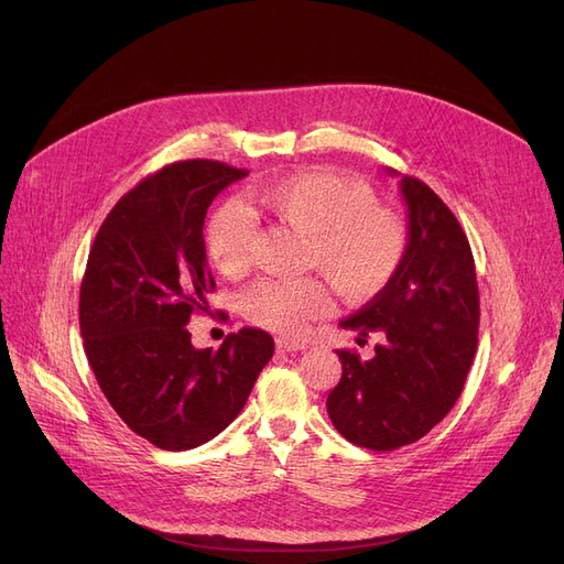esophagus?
I'll return each instance as SVG.
<instances>
[{"instance_id": "34e87169", "label": "esophagus", "mask_w": 564, "mask_h": 564, "mask_svg": "<svg viewBox=\"0 0 564 564\" xmlns=\"http://www.w3.org/2000/svg\"><path fill=\"white\" fill-rule=\"evenodd\" d=\"M307 349V343L301 340V337H280L278 340V351L282 354H294V351H303Z\"/></svg>"}]
</instances>
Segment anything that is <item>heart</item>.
<instances>
[{
	"mask_svg": "<svg viewBox=\"0 0 564 564\" xmlns=\"http://www.w3.org/2000/svg\"><path fill=\"white\" fill-rule=\"evenodd\" d=\"M245 208L263 221L303 236L301 263L319 270L337 296L366 301L398 270L408 231L402 219L377 206L372 187L354 175L305 171L254 185ZM254 227L236 210H219L206 229V252L221 275L238 278L250 261ZM245 314L254 324L294 333L328 312V291L317 278L259 280L245 291Z\"/></svg>",
	"mask_w": 564,
	"mask_h": 564,
	"instance_id": "obj_1",
	"label": "heart"
}]
</instances>
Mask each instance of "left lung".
I'll list each match as a JSON object with an SVG mask.
<instances>
[{
	"mask_svg": "<svg viewBox=\"0 0 564 564\" xmlns=\"http://www.w3.org/2000/svg\"><path fill=\"white\" fill-rule=\"evenodd\" d=\"M398 177L408 206L404 257L387 286L340 322L358 333V345L370 333L381 343L370 360L337 351L343 377L326 400L335 431L372 452L412 444L452 412L479 330V286L465 231L431 187L412 175Z\"/></svg>",
	"mask_w": 564,
	"mask_h": 564,
	"instance_id": "left-lung-1",
	"label": "left lung"
}]
</instances>
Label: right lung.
Returning <instances> with one entry per match:
<instances>
[{
  "mask_svg": "<svg viewBox=\"0 0 564 564\" xmlns=\"http://www.w3.org/2000/svg\"><path fill=\"white\" fill-rule=\"evenodd\" d=\"M210 160L164 166L108 213L80 284V335L110 408L150 444L187 452L217 437L245 408L275 343L231 333L196 349L189 317L208 310L215 280L204 224L213 198L245 177Z\"/></svg>",
  "mask_w": 564,
  "mask_h": 564,
  "instance_id": "1",
  "label": "right lung"
}]
</instances>
